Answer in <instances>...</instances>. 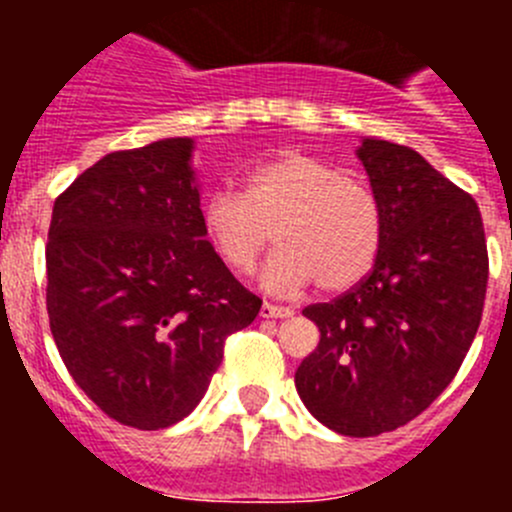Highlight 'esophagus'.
<instances>
[{"instance_id":"esophagus-1","label":"esophagus","mask_w":512,"mask_h":512,"mask_svg":"<svg viewBox=\"0 0 512 512\" xmlns=\"http://www.w3.org/2000/svg\"><path fill=\"white\" fill-rule=\"evenodd\" d=\"M292 312H295L292 307L271 305V302H264V305H261V318H289Z\"/></svg>"}]
</instances>
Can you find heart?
I'll list each match as a JSON object with an SVG mask.
<instances>
[{
    "mask_svg": "<svg viewBox=\"0 0 512 512\" xmlns=\"http://www.w3.org/2000/svg\"><path fill=\"white\" fill-rule=\"evenodd\" d=\"M207 241L233 274H251L271 241L264 284L297 292H346L372 271L382 246V207L359 176L302 151H284L248 174L246 194L212 189L202 202Z\"/></svg>",
    "mask_w": 512,
    "mask_h": 512,
    "instance_id": "obj_1",
    "label": "heart"
}]
</instances>
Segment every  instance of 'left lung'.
Listing matches in <instances>:
<instances>
[{
  "label": "left lung",
  "mask_w": 512,
  "mask_h": 512,
  "mask_svg": "<svg viewBox=\"0 0 512 512\" xmlns=\"http://www.w3.org/2000/svg\"><path fill=\"white\" fill-rule=\"evenodd\" d=\"M359 158L382 246L356 287L302 310L320 343L295 387L330 431L366 438L410 423L449 387L477 336L490 261L472 194L418 151L364 138Z\"/></svg>",
  "instance_id": "8db88e82"
}]
</instances>
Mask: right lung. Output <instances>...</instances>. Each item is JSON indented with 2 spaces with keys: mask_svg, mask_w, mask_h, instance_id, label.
<instances>
[{
  "mask_svg": "<svg viewBox=\"0 0 512 512\" xmlns=\"http://www.w3.org/2000/svg\"><path fill=\"white\" fill-rule=\"evenodd\" d=\"M192 140L99 158L56 197L45 307L63 364L112 420L158 431L187 418L225 338L259 315L205 241Z\"/></svg>",
  "mask_w": 512,
  "mask_h": 512,
  "instance_id": "add662e5",
  "label": "right lung"
}]
</instances>
